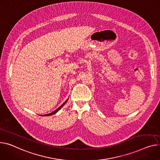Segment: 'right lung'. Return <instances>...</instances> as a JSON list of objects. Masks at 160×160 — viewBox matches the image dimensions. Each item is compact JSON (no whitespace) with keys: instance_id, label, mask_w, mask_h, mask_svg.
<instances>
[{"instance_id":"1","label":"right lung","mask_w":160,"mask_h":160,"mask_svg":"<svg viewBox=\"0 0 160 160\" xmlns=\"http://www.w3.org/2000/svg\"><path fill=\"white\" fill-rule=\"evenodd\" d=\"M68 99H67V100L65 101V102H64V103H63V104H62V105L61 107H59V108H58L57 109H56V110H55V111H53V112H52V113H48V114H46V115H42V116H49V115H53V114L56 113H57L58 111H59V110H60V109H61V108H62V107H63V106H64V105L66 104V103L67 102V101H68Z\"/></svg>"}]
</instances>
